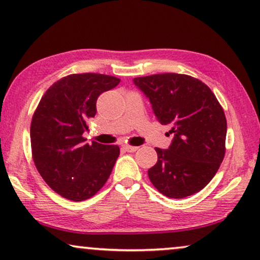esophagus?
<instances>
[{"label": "esophagus", "mask_w": 260, "mask_h": 260, "mask_svg": "<svg viewBox=\"0 0 260 260\" xmlns=\"http://www.w3.org/2000/svg\"><path fill=\"white\" fill-rule=\"evenodd\" d=\"M137 146H123V149H125L126 152H129V153H133L135 151H138Z\"/></svg>", "instance_id": "obj_1"}]
</instances>
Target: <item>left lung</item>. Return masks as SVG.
<instances>
[{"instance_id": "obj_1", "label": "left lung", "mask_w": 260, "mask_h": 260, "mask_svg": "<svg viewBox=\"0 0 260 260\" xmlns=\"http://www.w3.org/2000/svg\"><path fill=\"white\" fill-rule=\"evenodd\" d=\"M134 85L149 99L161 125L171 126L168 149L155 148L158 161L149 180L168 198L182 199L202 191L225 155L228 123L213 92L198 79L165 73L141 76Z\"/></svg>"}]
</instances>
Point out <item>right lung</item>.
<instances>
[{"instance_id":"right-lung-1","label":"right lung","mask_w":260,"mask_h":260,"mask_svg":"<svg viewBox=\"0 0 260 260\" xmlns=\"http://www.w3.org/2000/svg\"><path fill=\"white\" fill-rule=\"evenodd\" d=\"M111 75L83 73L53 83L32 115V160L53 191L73 202L92 198L106 184L120 148L116 145L87 144V121L96 114L99 95L119 85Z\"/></svg>"}]
</instances>
